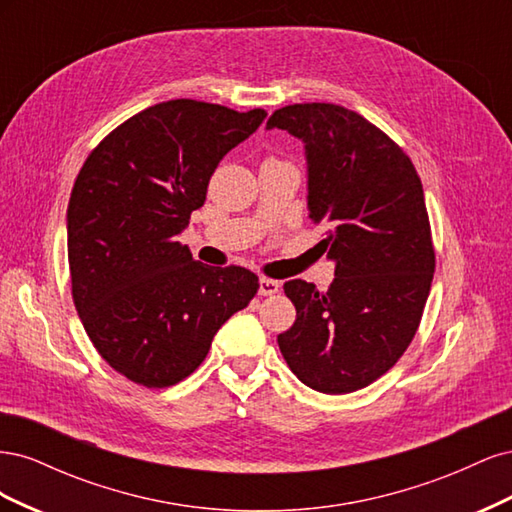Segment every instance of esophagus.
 Instances as JSON below:
<instances>
[{"mask_svg": "<svg viewBox=\"0 0 512 512\" xmlns=\"http://www.w3.org/2000/svg\"><path fill=\"white\" fill-rule=\"evenodd\" d=\"M280 288H282V284L277 280H269V277H260V280H258V294H260V297H271V294L280 292Z\"/></svg>", "mask_w": 512, "mask_h": 512, "instance_id": "esophagus-1", "label": "esophagus"}]
</instances>
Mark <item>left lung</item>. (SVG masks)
I'll list each match as a JSON object with an SVG mask.
<instances>
[{"label":"left lung","instance_id":"8db88e82","mask_svg":"<svg viewBox=\"0 0 512 512\" xmlns=\"http://www.w3.org/2000/svg\"><path fill=\"white\" fill-rule=\"evenodd\" d=\"M267 128L305 143L309 218L327 228L320 243L335 260L327 292L284 284L297 320L277 344L309 389H365L406 352L429 297L436 252L421 179L404 149L344 106L290 104Z\"/></svg>","mask_w":512,"mask_h":512}]
</instances>
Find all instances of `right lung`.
I'll use <instances>...</instances> for the list:
<instances>
[{"label": "right lung", "mask_w": 512, "mask_h": 512, "mask_svg": "<svg viewBox=\"0 0 512 512\" xmlns=\"http://www.w3.org/2000/svg\"><path fill=\"white\" fill-rule=\"evenodd\" d=\"M267 113L168 100L89 153L68 203L72 299L91 344L147 389L188 378L213 335L258 292L243 267H209L177 241L226 153Z\"/></svg>", "instance_id": "add662e5"}]
</instances>
